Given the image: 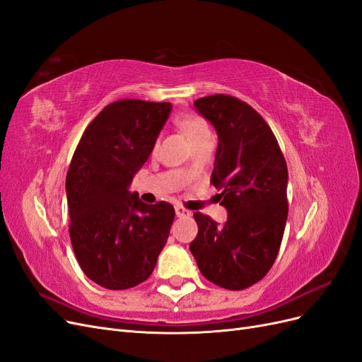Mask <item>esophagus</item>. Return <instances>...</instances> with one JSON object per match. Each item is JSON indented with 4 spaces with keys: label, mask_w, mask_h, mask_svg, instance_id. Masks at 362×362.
<instances>
[{
    "label": "esophagus",
    "mask_w": 362,
    "mask_h": 362,
    "mask_svg": "<svg viewBox=\"0 0 362 362\" xmlns=\"http://www.w3.org/2000/svg\"><path fill=\"white\" fill-rule=\"evenodd\" d=\"M175 213L178 217H190L192 216V211L185 209L182 205H177L175 206Z\"/></svg>",
    "instance_id": "esophagus-1"
}]
</instances>
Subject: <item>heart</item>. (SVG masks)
I'll return each mask as SVG.
<instances>
[{
	"instance_id": "b5f03b06",
	"label": "heart",
	"mask_w": 362,
	"mask_h": 362,
	"mask_svg": "<svg viewBox=\"0 0 362 362\" xmlns=\"http://www.w3.org/2000/svg\"><path fill=\"white\" fill-rule=\"evenodd\" d=\"M177 124H178V127L185 133V136L189 138V141L192 144H196L201 139L211 136L208 124L205 122V119H202L197 115H193V114L180 115L177 118Z\"/></svg>"
}]
</instances>
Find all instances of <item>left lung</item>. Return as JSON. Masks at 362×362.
<instances>
[{"label":"left lung","mask_w":362,"mask_h":362,"mask_svg":"<svg viewBox=\"0 0 362 362\" xmlns=\"http://www.w3.org/2000/svg\"><path fill=\"white\" fill-rule=\"evenodd\" d=\"M194 106L218 134L211 184L221 190L229 218L218 226L194 213L199 230L190 252L206 280L243 291L264 279L279 255L289 209L288 165L271 127L248 103L214 94Z\"/></svg>","instance_id":"8db88e82"}]
</instances>
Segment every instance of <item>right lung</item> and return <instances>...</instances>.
<instances>
[{
    "mask_svg": "<svg viewBox=\"0 0 362 362\" xmlns=\"http://www.w3.org/2000/svg\"><path fill=\"white\" fill-rule=\"evenodd\" d=\"M170 103L122 98L85 129L66 178L69 233L79 267L110 291L145 281L168 241L175 209L146 205L129 192L151 154Z\"/></svg>",
    "mask_w": 362,
    "mask_h": 362,
    "instance_id": "add662e5",
    "label": "right lung"
}]
</instances>
